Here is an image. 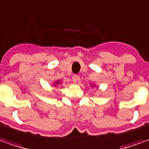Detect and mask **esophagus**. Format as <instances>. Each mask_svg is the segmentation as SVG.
<instances>
[{"label":"esophagus","instance_id":"1","mask_svg":"<svg viewBox=\"0 0 149 149\" xmlns=\"http://www.w3.org/2000/svg\"><path fill=\"white\" fill-rule=\"evenodd\" d=\"M72 80L75 84V83H77V82H79V81L80 80V77L79 76V75H77V74H74V75L72 76Z\"/></svg>","mask_w":149,"mask_h":149}]
</instances>
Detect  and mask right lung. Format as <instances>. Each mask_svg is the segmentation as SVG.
I'll return each mask as SVG.
<instances>
[{"label":"right lung","instance_id":"obj_1","mask_svg":"<svg viewBox=\"0 0 149 149\" xmlns=\"http://www.w3.org/2000/svg\"><path fill=\"white\" fill-rule=\"evenodd\" d=\"M58 84H60V81H57V82H56V83L54 84V86H56V85Z\"/></svg>","mask_w":149,"mask_h":149}]
</instances>
